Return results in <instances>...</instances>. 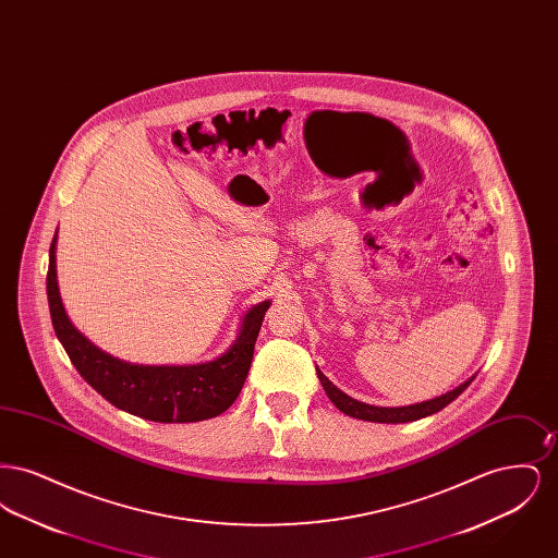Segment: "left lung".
<instances>
[{"label": "left lung", "instance_id": "8db88e82", "mask_svg": "<svg viewBox=\"0 0 558 558\" xmlns=\"http://www.w3.org/2000/svg\"><path fill=\"white\" fill-rule=\"evenodd\" d=\"M318 372L319 383L326 391V396L330 398V401L347 414L351 418H360V421H368V423H387V425H398V423H412V421H418V418H425L430 416L439 410H444L448 403H451L453 399L458 398L471 383L473 378L477 376H471L469 380H464L462 385H458L456 389H451L448 393L439 396V398L426 399L421 403H412V405H401V408H383V405H371V403H364V401H357V399L349 398L347 393H343L337 385H332L319 368Z\"/></svg>", "mask_w": 558, "mask_h": 558}]
</instances>
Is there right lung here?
<instances>
[{"label":"right lung","mask_w":558,"mask_h":558,"mask_svg":"<svg viewBox=\"0 0 558 558\" xmlns=\"http://www.w3.org/2000/svg\"><path fill=\"white\" fill-rule=\"evenodd\" d=\"M53 234L48 267V303L53 332L83 380L114 408L155 423H198L226 412L246 380L255 341L271 301L253 305L240 324L234 343L219 357L203 364L148 366L123 362L85 339L69 319L56 276Z\"/></svg>","instance_id":"right-lung-1"}]
</instances>
